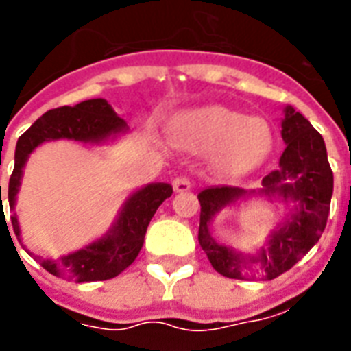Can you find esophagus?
Masks as SVG:
<instances>
[{"label":"esophagus","instance_id":"obj_1","mask_svg":"<svg viewBox=\"0 0 351 351\" xmlns=\"http://www.w3.org/2000/svg\"><path fill=\"white\" fill-rule=\"evenodd\" d=\"M193 186V182L189 176L186 175H180V176H176L175 180H173V189H175L176 193H184V191H189Z\"/></svg>","mask_w":351,"mask_h":351}]
</instances>
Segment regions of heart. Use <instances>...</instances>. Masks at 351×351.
I'll return each instance as SVG.
<instances>
[{"label": "heart", "mask_w": 351, "mask_h": 351, "mask_svg": "<svg viewBox=\"0 0 351 351\" xmlns=\"http://www.w3.org/2000/svg\"><path fill=\"white\" fill-rule=\"evenodd\" d=\"M176 132L191 147L217 151V167L226 173H240L258 164L271 143L264 121L247 120L222 106L187 112L176 123Z\"/></svg>", "instance_id": "heart-1"}]
</instances>
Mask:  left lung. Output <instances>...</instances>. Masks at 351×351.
I'll list each match as a JSON object with an SVG mask.
<instances>
[{
  "instance_id": "obj_1",
  "label": "left lung",
  "mask_w": 351,
  "mask_h": 351,
  "mask_svg": "<svg viewBox=\"0 0 351 351\" xmlns=\"http://www.w3.org/2000/svg\"><path fill=\"white\" fill-rule=\"evenodd\" d=\"M282 138L286 142L278 167L262 178L264 195H278L284 200L299 202V211L275 231L267 247L258 256L247 258L250 264L261 262L264 278H277L297 264L319 242L326 228L333 193V173L328 162L326 145L315 127L293 107H286L282 121ZM245 197L239 187H208L198 195L200 228L198 242L206 251L211 266L224 277H242L244 258L226 245H220L209 233V222L215 213L239 198Z\"/></svg>"
}]
</instances>
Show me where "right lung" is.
Listing matches in <instances>:
<instances>
[{"label": "right lung", "mask_w": 351, "mask_h": 351, "mask_svg": "<svg viewBox=\"0 0 351 351\" xmlns=\"http://www.w3.org/2000/svg\"><path fill=\"white\" fill-rule=\"evenodd\" d=\"M125 125V121L101 98L85 100L74 107L63 106L47 111L19 136L16 143L14 171L8 180L10 209L16 204V193H18L25 162L41 142L58 140V138H69V140H78V142H101L104 138L123 131ZM171 195H173V187L169 184H151L143 187L127 200L117 226L107 237L98 242H93L84 250L62 256L58 261H49L40 256H34V258L49 273L67 278V280H74V282H95V280H109L117 277L134 262L142 250L149 222L156 213L160 204ZM3 213L5 211H1V217ZM10 220H12L14 233L19 239L16 213L10 215Z\"/></svg>", "instance_id": "1"}]
</instances>
